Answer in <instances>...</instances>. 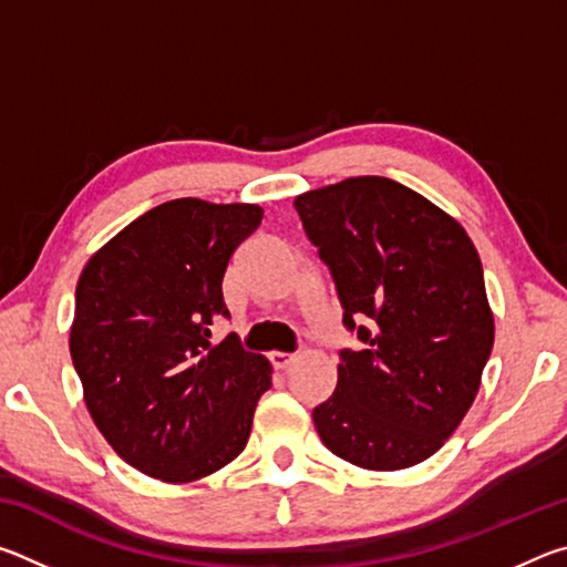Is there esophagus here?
Instances as JSON below:
<instances>
[{"instance_id": "esophagus-1", "label": "esophagus", "mask_w": 567, "mask_h": 567, "mask_svg": "<svg viewBox=\"0 0 567 567\" xmlns=\"http://www.w3.org/2000/svg\"><path fill=\"white\" fill-rule=\"evenodd\" d=\"M270 362H272L275 370H285V368H290V364L295 362V354L275 350V352H270Z\"/></svg>"}]
</instances>
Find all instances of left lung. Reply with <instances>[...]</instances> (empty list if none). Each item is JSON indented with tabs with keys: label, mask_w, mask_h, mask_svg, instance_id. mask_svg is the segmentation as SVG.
Instances as JSON below:
<instances>
[{
	"label": "left lung",
	"mask_w": 567,
	"mask_h": 567,
	"mask_svg": "<svg viewBox=\"0 0 567 567\" xmlns=\"http://www.w3.org/2000/svg\"><path fill=\"white\" fill-rule=\"evenodd\" d=\"M328 265L344 330L338 388L312 410L334 455L402 470L443 447L473 405L495 324L477 249L453 217L388 177L295 199Z\"/></svg>",
	"instance_id": "1"
}]
</instances>
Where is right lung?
Returning <instances> with one entry per match:
<instances>
[{"instance_id": "add662e5", "label": "right lung", "mask_w": 567, "mask_h": 567, "mask_svg": "<svg viewBox=\"0 0 567 567\" xmlns=\"http://www.w3.org/2000/svg\"><path fill=\"white\" fill-rule=\"evenodd\" d=\"M262 223L257 205L182 197L114 235L76 282L70 352L84 402L124 463L165 483L199 480L243 453L272 368L235 332L223 277Z\"/></svg>"}]
</instances>
